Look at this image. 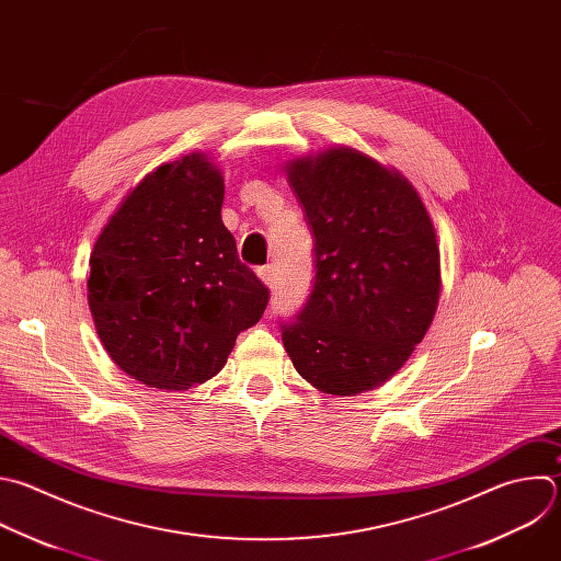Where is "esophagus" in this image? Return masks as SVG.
<instances>
[{
	"label": "esophagus",
	"instance_id": "1",
	"mask_svg": "<svg viewBox=\"0 0 561 561\" xmlns=\"http://www.w3.org/2000/svg\"><path fill=\"white\" fill-rule=\"evenodd\" d=\"M257 275H260V279L266 284V286H275V266L273 264H266V266H260L257 268Z\"/></svg>",
	"mask_w": 561,
	"mask_h": 561
}]
</instances>
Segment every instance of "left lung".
Returning a JSON list of instances; mask_svg holds the SVG:
<instances>
[{
  "mask_svg": "<svg viewBox=\"0 0 561 561\" xmlns=\"http://www.w3.org/2000/svg\"><path fill=\"white\" fill-rule=\"evenodd\" d=\"M288 182L314 238V282L282 341L328 394L388 381L423 341L440 295V251L414 186L352 149L295 160Z\"/></svg>",
  "mask_w": 561,
  "mask_h": 561,
  "instance_id": "8db88e82",
  "label": "left lung"
}]
</instances>
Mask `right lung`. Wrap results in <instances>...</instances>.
I'll list each match as a JSON object with an SVG mask.
<instances>
[{"mask_svg": "<svg viewBox=\"0 0 561 561\" xmlns=\"http://www.w3.org/2000/svg\"><path fill=\"white\" fill-rule=\"evenodd\" d=\"M225 182L203 153L153 173L125 198L90 257L88 301L112 360L158 390H190L225 367L268 288L222 225Z\"/></svg>", "mask_w": 561, "mask_h": 561, "instance_id": "obj_1", "label": "right lung"}]
</instances>
